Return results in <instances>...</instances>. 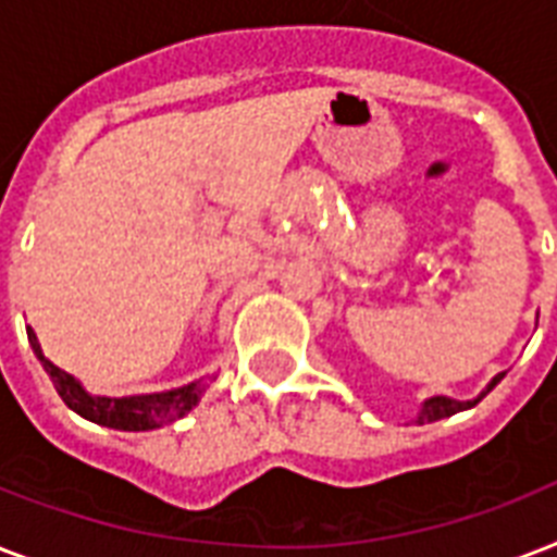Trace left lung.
Returning a JSON list of instances; mask_svg holds the SVG:
<instances>
[{"label": "left lung", "instance_id": "8db88e82", "mask_svg": "<svg viewBox=\"0 0 557 557\" xmlns=\"http://www.w3.org/2000/svg\"><path fill=\"white\" fill-rule=\"evenodd\" d=\"M500 379H503V372L492 381V384H488V387H485V393H492V389L497 387V381H500ZM485 393H483V396H485ZM483 396H480V398H483ZM480 398H474V401H457V398H448V396L428 398V401H424V407H422V413H419V424L436 422V419L454 416V413H459V410H468V407H474Z\"/></svg>", "mask_w": 557, "mask_h": 557}]
</instances>
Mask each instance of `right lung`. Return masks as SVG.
Instances as JSON below:
<instances>
[{"mask_svg":"<svg viewBox=\"0 0 557 557\" xmlns=\"http://www.w3.org/2000/svg\"><path fill=\"white\" fill-rule=\"evenodd\" d=\"M28 341L34 352H37L39 364L46 367V372L51 375L57 393H60L65 405L72 407L74 413H81L83 419L103 424V428H115V431H152V428H164V424L182 419L187 410H193L196 401H199L201 389H205L201 384H187V387L168 389V393H150V396H89L69 372H63L42 356L37 335L30 330Z\"/></svg>","mask_w":557,"mask_h":557,"instance_id":"obj_1","label":"right lung"}]
</instances>
